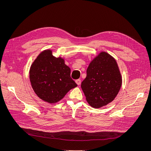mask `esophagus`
I'll use <instances>...</instances> for the list:
<instances>
[{
	"instance_id": "esophagus-1",
	"label": "esophagus",
	"mask_w": 151,
	"mask_h": 151,
	"mask_svg": "<svg viewBox=\"0 0 151 151\" xmlns=\"http://www.w3.org/2000/svg\"><path fill=\"white\" fill-rule=\"evenodd\" d=\"M76 83H77V85L79 86L81 84V79H77V80L76 81Z\"/></svg>"
}]
</instances>
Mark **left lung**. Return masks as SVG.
Wrapping results in <instances>:
<instances>
[{
	"label": "left lung",
	"instance_id": "1",
	"mask_svg": "<svg viewBox=\"0 0 151 151\" xmlns=\"http://www.w3.org/2000/svg\"><path fill=\"white\" fill-rule=\"evenodd\" d=\"M86 72L81 88L91 106L99 108L113 101L122 83L115 59L102 52L91 62Z\"/></svg>",
	"mask_w": 151,
	"mask_h": 151
}]
</instances>
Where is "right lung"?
Wrapping results in <instances>:
<instances>
[{"instance_id":"obj_1","label":"right lung","mask_w":151,"mask_h":151,"mask_svg":"<svg viewBox=\"0 0 151 151\" xmlns=\"http://www.w3.org/2000/svg\"><path fill=\"white\" fill-rule=\"evenodd\" d=\"M29 79L36 95L49 103L59 101L77 86L64 59L54 57L50 50H44L32 63Z\"/></svg>"}]
</instances>
